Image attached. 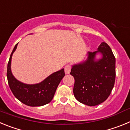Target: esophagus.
<instances>
[{
    "label": "esophagus",
    "mask_w": 130,
    "mask_h": 130,
    "mask_svg": "<svg viewBox=\"0 0 130 130\" xmlns=\"http://www.w3.org/2000/svg\"><path fill=\"white\" fill-rule=\"evenodd\" d=\"M64 72L66 74H69L71 72V66L70 65H66L64 68Z\"/></svg>",
    "instance_id": "obj_1"
}]
</instances>
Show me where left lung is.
<instances>
[{
	"label": "left lung",
	"instance_id": "8db88e82",
	"mask_svg": "<svg viewBox=\"0 0 130 130\" xmlns=\"http://www.w3.org/2000/svg\"><path fill=\"white\" fill-rule=\"evenodd\" d=\"M97 54L102 57L95 59ZM115 57L105 42L94 52H88L87 58L72 66L70 74L75 79L73 94L82 104L94 106L109 96L115 81Z\"/></svg>",
	"mask_w": 130,
	"mask_h": 130
}]
</instances>
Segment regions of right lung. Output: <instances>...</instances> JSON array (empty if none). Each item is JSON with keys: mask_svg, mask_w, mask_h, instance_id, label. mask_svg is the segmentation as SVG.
I'll use <instances>...</instances> for the list:
<instances>
[{"mask_svg": "<svg viewBox=\"0 0 130 130\" xmlns=\"http://www.w3.org/2000/svg\"><path fill=\"white\" fill-rule=\"evenodd\" d=\"M18 44L15 45L11 52L7 68L8 82L11 92L17 99L28 106H42L49 104L53 98L60 82L65 75L64 69L54 72L39 83L29 85L18 81L11 70V57Z\"/></svg>", "mask_w": 130, "mask_h": 130, "instance_id": "add662e5", "label": "right lung"}]
</instances>
